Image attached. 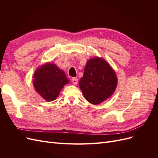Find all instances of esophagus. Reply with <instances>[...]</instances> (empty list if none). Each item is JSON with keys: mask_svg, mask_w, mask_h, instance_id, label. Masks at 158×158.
<instances>
[{"mask_svg": "<svg viewBox=\"0 0 158 158\" xmlns=\"http://www.w3.org/2000/svg\"><path fill=\"white\" fill-rule=\"evenodd\" d=\"M72 82H73L74 85H76V84H77V83H78V79L74 78L72 79Z\"/></svg>", "mask_w": 158, "mask_h": 158, "instance_id": "esophagus-1", "label": "esophagus"}]
</instances>
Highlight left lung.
<instances>
[{"mask_svg":"<svg viewBox=\"0 0 158 158\" xmlns=\"http://www.w3.org/2000/svg\"><path fill=\"white\" fill-rule=\"evenodd\" d=\"M117 82V76L111 65L96 56L87 61L79 87L89 103L98 105L111 96Z\"/></svg>","mask_w":158,"mask_h":158,"instance_id":"left-lung-1","label":"left lung"}]
</instances>
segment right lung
Returning a JSON list of instances; mask_svg holds the SVG:
<instances>
[{
	"label": "right lung",
	"mask_w": 158,
	"mask_h": 158,
	"mask_svg": "<svg viewBox=\"0 0 158 158\" xmlns=\"http://www.w3.org/2000/svg\"><path fill=\"white\" fill-rule=\"evenodd\" d=\"M69 80L63 70L54 63H46L39 66L33 76V85L37 93L47 102L56 99Z\"/></svg>",
	"instance_id": "obj_1"
}]
</instances>
